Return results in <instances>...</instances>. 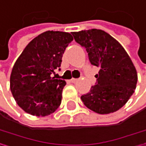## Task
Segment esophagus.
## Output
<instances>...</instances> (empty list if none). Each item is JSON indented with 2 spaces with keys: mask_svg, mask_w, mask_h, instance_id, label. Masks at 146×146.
<instances>
[{
  "mask_svg": "<svg viewBox=\"0 0 146 146\" xmlns=\"http://www.w3.org/2000/svg\"><path fill=\"white\" fill-rule=\"evenodd\" d=\"M70 82H71V83H73V84H75V83H76V82H77V79H76V78H72V79H70Z\"/></svg>",
  "mask_w": 146,
  "mask_h": 146,
  "instance_id": "esophagus-1",
  "label": "esophagus"
}]
</instances>
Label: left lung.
Returning <instances> with one entry per match:
<instances>
[{
	"mask_svg": "<svg viewBox=\"0 0 146 146\" xmlns=\"http://www.w3.org/2000/svg\"><path fill=\"white\" fill-rule=\"evenodd\" d=\"M75 41L86 48L92 65L99 67L97 83L81 97L84 105L98 114L117 111L134 93L137 74L127 52L111 35L92 29L72 32Z\"/></svg>",
	"mask_w": 146,
	"mask_h": 146,
	"instance_id": "left-lung-1",
	"label": "left lung"
}]
</instances>
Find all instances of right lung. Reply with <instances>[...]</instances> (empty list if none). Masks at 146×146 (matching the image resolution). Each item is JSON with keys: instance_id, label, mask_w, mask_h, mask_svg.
<instances>
[{"instance_id": "1", "label": "right lung", "mask_w": 146, "mask_h": 146, "mask_svg": "<svg viewBox=\"0 0 146 146\" xmlns=\"http://www.w3.org/2000/svg\"><path fill=\"white\" fill-rule=\"evenodd\" d=\"M72 41L70 33L46 31L34 38L16 60L10 76V90L25 112L45 117L60 106L66 82L51 75L61 67L64 50Z\"/></svg>"}]
</instances>
